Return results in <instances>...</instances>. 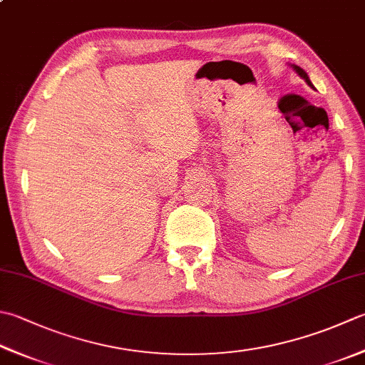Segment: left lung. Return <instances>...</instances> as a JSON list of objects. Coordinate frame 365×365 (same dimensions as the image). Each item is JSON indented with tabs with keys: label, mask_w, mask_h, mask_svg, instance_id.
<instances>
[{
	"label": "left lung",
	"mask_w": 365,
	"mask_h": 365,
	"mask_svg": "<svg viewBox=\"0 0 365 365\" xmlns=\"http://www.w3.org/2000/svg\"><path fill=\"white\" fill-rule=\"evenodd\" d=\"M292 68H294V71H296V73H297L299 76H301V77L304 78V81H305L307 83H309V85H310V87H313V85H312V82H310V78H309V76H307V73H305V71H304L302 68H299V66H294V64H292Z\"/></svg>",
	"instance_id": "1"
}]
</instances>
